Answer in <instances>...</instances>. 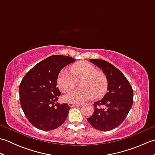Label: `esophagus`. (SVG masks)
Segmentation results:
<instances>
[{
    "mask_svg": "<svg viewBox=\"0 0 155 155\" xmlns=\"http://www.w3.org/2000/svg\"><path fill=\"white\" fill-rule=\"evenodd\" d=\"M78 105H79V104H75V103H68V106L70 107H75V106H78Z\"/></svg>",
    "mask_w": 155,
    "mask_h": 155,
    "instance_id": "34e87169",
    "label": "esophagus"
}]
</instances>
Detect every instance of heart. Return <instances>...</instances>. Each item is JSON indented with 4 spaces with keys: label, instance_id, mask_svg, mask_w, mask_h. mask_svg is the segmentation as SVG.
I'll return each mask as SVG.
<instances>
[{
    "label": "heart",
    "instance_id": "b5f03b06",
    "mask_svg": "<svg viewBox=\"0 0 155 155\" xmlns=\"http://www.w3.org/2000/svg\"><path fill=\"white\" fill-rule=\"evenodd\" d=\"M71 72L62 71L58 74L57 84L64 93L74 87L75 81L81 80V89L71 91L64 96L68 103L80 104L92 99L94 95L100 97L106 93L108 87L107 78L103 72L97 71V68L87 62H79L71 67Z\"/></svg>",
    "mask_w": 155,
    "mask_h": 155
}]
</instances>
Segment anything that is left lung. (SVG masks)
Wrapping results in <instances>:
<instances>
[{
  "mask_svg": "<svg viewBox=\"0 0 155 155\" xmlns=\"http://www.w3.org/2000/svg\"><path fill=\"white\" fill-rule=\"evenodd\" d=\"M101 68L108 81L107 93L94 102L93 114L87 118L94 128L102 131L114 129L123 123L133 104V91L129 82L118 68L107 61L90 59Z\"/></svg>",
  "mask_w": 155,
  "mask_h": 155,
  "instance_id": "8db88e82",
  "label": "left lung"
}]
</instances>
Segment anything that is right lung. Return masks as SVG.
I'll list each match as a JSON object with an SVG mask.
<instances>
[{"label": "right lung", "instance_id": "obj_1", "mask_svg": "<svg viewBox=\"0 0 155 155\" xmlns=\"http://www.w3.org/2000/svg\"><path fill=\"white\" fill-rule=\"evenodd\" d=\"M75 61L68 56H51L22 78L19 86L21 107L28 121L38 129H56L67 119L71 107L67 103H55L61 94L57 78L62 68Z\"/></svg>", "mask_w": 155, "mask_h": 155}]
</instances>
